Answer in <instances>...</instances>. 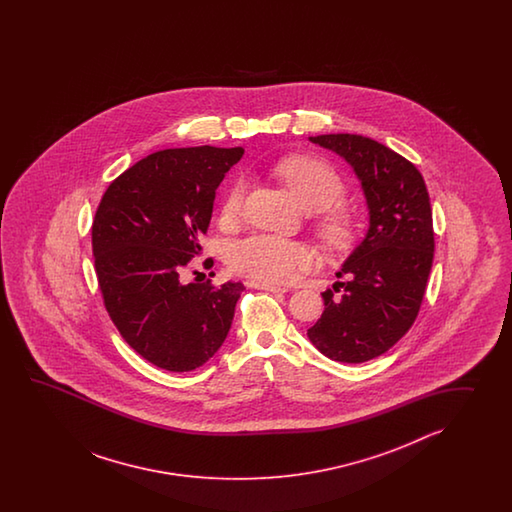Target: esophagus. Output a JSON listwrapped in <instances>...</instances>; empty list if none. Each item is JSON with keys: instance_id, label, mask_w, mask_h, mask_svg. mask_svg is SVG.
I'll use <instances>...</instances> for the list:
<instances>
[{"instance_id": "esophagus-1", "label": "esophagus", "mask_w": 512, "mask_h": 512, "mask_svg": "<svg viewBox=\"0 0 512 512\" xmlns=\"http://www.w3.org/2000/svg\"><path fill=\"white\" fill-rule=\"evenodd\" d=\"M254 289H261V291H269V293H287L285 287H278V285H271V283L251 282L249 283Z\"/></svg>"}]
</instances>
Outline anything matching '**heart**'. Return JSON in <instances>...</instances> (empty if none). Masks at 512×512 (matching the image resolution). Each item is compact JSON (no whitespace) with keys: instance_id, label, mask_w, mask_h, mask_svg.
Returning a JSON list of instances; mask_svg holds the SVG:
<instances>
[{"instance_id":"1","label":"heart","mask_w":512,"mask_h":512,"mask_svg":"<svg viewBox=\"0 0 512 512\" xmlns=\"http://www.w3.org/2000/svg\"><path fill=\"white\" fill-rule=\"evenodd\" d=\"M276 175L293 192L298 205L313 212L316 238L329 251L344 252L359 238V219L340 201L346 196L342 177L329 164L315 157H283L272 164ZM247 181L230 185L219 208L221 223L238 221L245 205ZM230 271L260 283L289 282L298 272L313 265L311 251L298 241L271 234H252L230 243L227 251Z\"/></svg>"}]
</instances>
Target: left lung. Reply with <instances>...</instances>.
I'll return each mask as SVG.
<instances>
[{"label":"left lung","mask_w":512,"mask_h":512,"mask_svg":"<svg viewBox=\"0 0 512 512\" xmlns=\"http://www.w3.org/2000/svg\"><path fill=\"white\" fill-rule=\"evenodd\" d=\"M311 142L342 155L370 207L366 240L322 294L324 313L307 337L331 360L359 364L395 346L414 326L434 260L432 207L414 163L362 135L331 133Z\"/></svg>","instance_id":"left-lung-1"}]
</instances>
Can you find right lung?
Segmentation results:
<instances>
[{
	"label": "right lung",
	"instance_id": "add662e5",
	"mask_svg": "<svg viewBox=\"0 0 512 512\" xmlns=\"http://www.w3.org/2000/svg\"><path fill=\"white\" fill-rule=\"evenodd\" d=\"M243 152L152 153L108 186L95 212L91 245L104 307L131 348L161 370H196L229 333L243 283L183 280L203 254L219 183Z\"/></svg>",
	"mask_w": 512,
	"mask_h": 512
}]
</instances>
